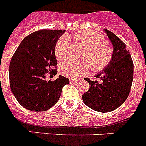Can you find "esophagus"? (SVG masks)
Returning a JSON list of instances; mask_svg holds the SVG:
<instances>
[{"label": "esophagus", "instance_id": "34e87169", "mask_svg": "<svg viewBox=\"0 0 146 146\" xmlns=\"http://www.w3.org/2000/svg\"><path fill=\"white\" fill-rule=\"evenodd\" d=\"M79 81V79H70V82H76Z\"/></svg>", "mask_w": 146, "mask_h": 146}]
</instances>
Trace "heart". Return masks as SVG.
Segmentation results:
<instances>
[{"instance_id":"obj_1","label":"heart","mask_w":146,"mask_h":146,"mask_svg":"<svg viewBox=\"0 0 146 146\" xmlns=\"http://www.w3.org/2000/svg\"><path fill=\"white\" fill-rule=\"evenodd\" d=\"M72 36H62L57 41L54 46V54L58 61H62L67 56L70 48V42L68 38ZM73 37L77 42L87 47L84 58L89 59L94 63L97 70H101L110 63L112 55V48L110 43L104 40L101 34L92 31H79ZM90 61L78 63L65 61L60 65V72L62 75L76 77L84 73L89 72L92 68Z\"/></svg>"}]
</instances>
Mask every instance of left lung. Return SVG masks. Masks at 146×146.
Masks as SVG:
<instances>
[{"label":"left lung","mask_w":146,"mask_h":146,"mask_svg":"<svg viewBox=\"0 0 146 146\" xmlns=\"http://www.w3.org/2000/svg\"><path fill=\"white\" fill-rule=\"evenodd\" d=\"M104 31L113 46L112 60L95 75L96 78L101 79V83L85 78L90 87L82 98L92 110L109 112L119 107L128 97L133 78V63L126 45L112 32L106 29Z\"/></svg>","instance_id":"8db88e82"}]
</instances>
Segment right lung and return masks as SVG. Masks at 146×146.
<instances>
[{
	"label": "right lung",
	"mask_w": 146,
	"mask_h": 146,
	"mask_svg": "<svg viewBox=\"0 0 146 146\" xmlns=\"http://www.w3.org/2000/svg\"><path fill=\"white\" fill-rule=\"evenodd\" d=\"M65 31L40 30L23 39L9 64V85L21 106L34 112L48 110L58 101L69 79L59 76L46 81V73L55 76L58 64L54 46Z\"/></svg>",
	"instance_id": "1"
}]
</instances>
